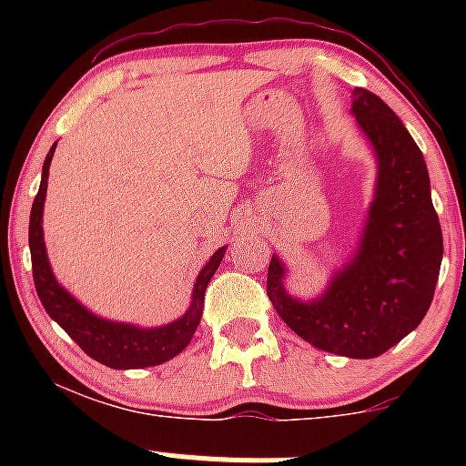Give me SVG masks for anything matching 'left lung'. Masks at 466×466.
<instances>
[{
    "mask_svg": "<svg viewBox=\"0 0 466 466\" xmlns=\"http://www.w3.org/2000/svg\"><path fill=\"white\" fill-rule=\"evenodd\" d=\"M350 111L377 155V186L360 248L315 300L285 289L287 267L271 256L267 296L285 324L315 349L372 360L422 322L434 300L442 232L420 148L379 96L357 87Z\"/></svg>",
    "mask_w": 466,
    "mask_h": 466,
    "instance_id": "obj_1",
    "label": "left lung"
}]
</instances>
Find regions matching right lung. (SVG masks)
<instances>
[{"instance_id": "1", "label": "right lung", "mask_w": 466, "mask_h": 466, "mask_svg": "<svg viewBox=\"0 0 466 466\" xmlns=\"http://www.w3.org/2000/svg\"><path fill=\"white\" fill-rule=\"evenodd\" d=\"M55 148L56 144L50 148L44 162L41 186L35 197V203H32L28 229L32 278H35L36 296H39L41 304H44L47 315L83 349V352H87L92 360L105 363V366L116 368V370H131V368L159 366V363L173 360L190 344L192 335H195L197 326L201 322L208 282L221 265L226 248L217 249L206 267L199 271L195 289H192L188 311L175 322L155 326V329H140L136 324L111 322V319L98 318L87 307H83L76 298H72V293H67L66 289L58 285L55 274H52L50 260H47L41 218H44L47 175H50V162Z\"/></svg>"}]
</instances>
